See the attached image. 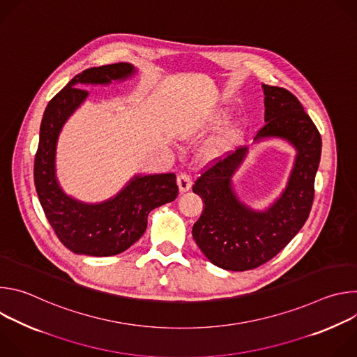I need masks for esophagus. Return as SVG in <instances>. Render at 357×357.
<instances>
[{
  "mask_svg": "<svg viewBox=\"0 0 357 357\" xmlns=\"http://www.w3.org/2000/svg\"><path fill=\"white\" fill-rule=\"evenodd\" d=\"M176 182H178V188L179 190L183 193V192H188L192 186V178L190 175H188L186 172H181L176 178Z\"/></svg>",
  "mask_w": 357,
  "mask_h": 357,
  "instance_id": "1",
  "label": "esophagus"
}]
</instances>
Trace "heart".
Instances as JSON below:
<instances>
[{"instance_id": "1", "label": "heart", "mask_w": 357, "mask_h": 357, "mask_svg": "<svg viewBox=\"0 0 357 357\" xmlns=\"http://www.w3.org/2000/svg\"><path fill=\"white\" fill-rule=\"evenodd\" d=\"M229 144H230V135L219 138V139L211 142L209 145H206V148L203 149V155H205L208 160L219 158L220 155L225 154L226 149L229 148Z\"/></svg>"}]
</instances>
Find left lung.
Returning a JSON list of instances; mask_svg holds the SVG:
<instances>
[{
  "label": "left lung",
  "instance_id": "obj_1",
  "mask_svg": "<svg viewBox=\"0 0 357 357\" xmlns=\"http://www.w3.org/2000/svg\"><path fill=\"white\" fill-rule=\"evenodd\" d=\"M263 90L266 124L254 139L282 138L296 149L281 196L266 211H254L240 202L231 176L243 164L247 146L215 162L192 188L205 203L192 236L206 259L223 270H252L277 256L307 222L314 202L321 134L292 93L268 84H263Z\"/></svg>",
  "mask_w": 357,
  "mask_h": 357
}]
</instances>
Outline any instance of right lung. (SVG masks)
<instances>
[{
    "instance_id": "obj_1",
    "label": "right lung",
    "mask_w": 357,
    "mask_h": 357,
    "mask_svg": "<svg viewBox=\"0 0 357 357\" xmlns=\"http://www.w3.org/2000/svg\"><path fill=\"white\" fill-rule=\"evenodd\" d=\"M131 63L90 68L76 75L49 101L40 123L33 181L47 222L70 251L93 257L116 256L145 231L148 213L178 196L175 174L135 175L114 197L84 203L66 195L56 178L55 155L66 120L89 96L83 84H109L135 73Z\"/></svg>"
}]
</instances>
